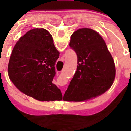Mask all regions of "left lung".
<instances>
[{
    "label": "left lung",
    "instance_id": "1",
    "mask_svg": "<svg viewBox=\"0 0 131 131\" xmlns=\"http://www.w3.org/2000/svg\"><path fill=\"white\" fill-rule=\"evenodd\" d=\"M69 46L77 54V71L63 100L84 101L106 92L115 79V66L102 36L92 29H79L71 35Z\"/></svg>",
    "mask_w": 131,
    "mask_h": 131
}]
</instances>
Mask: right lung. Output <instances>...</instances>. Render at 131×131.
I'll use <instances>...</instances> for the list:
<instances>
[{"mask_svg":"<svg viewBox=\"0 0 131 131\" xmlns=\"http://www.w3.org/2000/svg\"><path fill=\"white\" fill-rule=\"evenodd\" d=\"M59 55L47 30H30L12 51L8 67L10 79L21 92L36 100H62V92L52 83Z\"/></svg>","mask_w":131,"mask_h":131,"instance_id":"right-lung-1","label":"right lung"}]
</instances>
